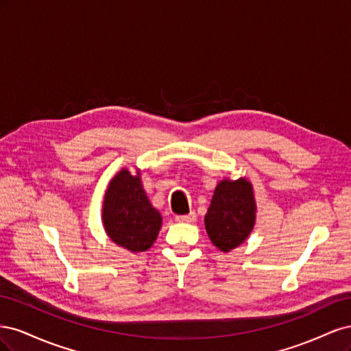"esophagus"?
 Listing matches in <instances>:
<instances>
[{
	"instance_id": "34e87169",
	"label": "esophagus",
	"mask_w": 351,
	"mask_h": 351,
	"mask_svg": "<svg viewBox=\"0 0 351 351\" xmlns=\"http://www.w3.org/2000/svg\"><path fill=\"white\" fill-rule=\"evenodd\" d=\"M177 222H195L196 221V212H189V214L184 215H176Z\"/></svg>"
}]
</instances>
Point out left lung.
Returning <instances> with one entry per match:
<instances>
[{
	"instance_id": "left-lung-1",
	"label": "left lung",
	"mask_w": 351,
	"mask_h": 351,
	"mask_svg": "<svg viewBox=\"0 0 351 351\" xmlns=\"http://www.w3.org/2000/svg\"><path fill=\"white\" fill-rule=\"evenodd\" d=\"M254 210L256 205L247 180H222L205 215V227L210 241L222 252L237 247L250 234Z\"/></svg>"
}]
</instances>
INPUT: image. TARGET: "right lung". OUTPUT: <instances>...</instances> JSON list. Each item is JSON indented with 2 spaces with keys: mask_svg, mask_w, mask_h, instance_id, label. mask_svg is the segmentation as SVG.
I'll return each instance as SVG.
<instances>
[{
  "mask_svg": "<svg viewBox=\"0 0 351 351\" xmlns=\"http://www.w3.org/2000/svg\"><path fill=\"white\" fill-rule=\"evenodd\" d=\"M102 219L110 239L132 252L149 249L161 228V214L151 205L139 174H117L105 193Z\"/></svg>",
  "mask_w": 351,
  "mask_h": 351,
  "instance_id": "obj_1",
  "label": "right lung"
}]
</instances>
